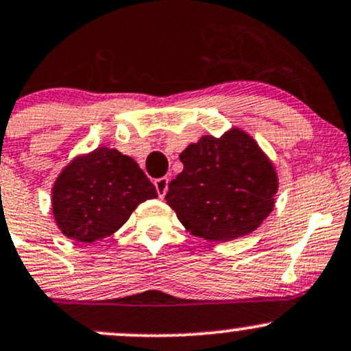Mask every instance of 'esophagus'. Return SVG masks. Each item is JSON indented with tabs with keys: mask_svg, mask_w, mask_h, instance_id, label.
Wrapping results in <instances>:
<instances>
[{
	"mask_svg": "<svg viewBox=\"0 0 351 351\" xmlns=\"http://www.w3.org/2000/svg\"><path fill=\"white\" fill-rule=\"evenodd\" d=\"M168 183H169V180L167 178V176H163V178L155 180V186H156L158 196H160V198H163V196L167 195V191H168Z\"/></svg>",
	"mask_w": 351,
	"mask_h": 351,
	"instance_id": "esophagus-1",
	"label": "esophagus"
}]
</instances>
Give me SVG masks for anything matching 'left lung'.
<instances>
[{"label": "left lung", "instance_id": "left-lung-1", "mask_svg": "<svg viewBox=\"0 0 351 351\" xmlns=\"http://www.w3.org/2000/svg\"><path fill=\"white\" fill-rule=\"evenodd\" d=\"M183 171L168 184L167 203L184 228L208 241L255 232L275 206L278 178L256 141L233 128L202 136L180 155Z\"/></svg>", "mask_w": 351, "mask_h": 351}]
</instances>
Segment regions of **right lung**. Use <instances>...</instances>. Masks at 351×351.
Segmentation results:
<instances>
[{"mask_svg":"<svg viewBox=\"0 0 351 351\" xmlns=\"http://www.w3.org/2000/svg\"><path fill=\"white\" fill-rule=\"evenodd\" d=\"M156 196L133 158L103 146L75 158L60 173L53 184V215L64 237L93 243L117 232L141 202Z\"/></svg>","mask_w":351,"mask_h":351,"instance_id":"add662e5","label":"right lung"}]
</instances>
